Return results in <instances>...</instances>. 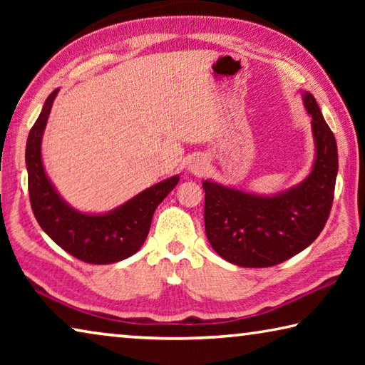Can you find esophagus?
<instances>
[{
	"instance_id": "obj_1",
	"label": "esophagus",
	"mask_w": 365,
	"mask_h": 365,
	"mask_svg": "<svg viewBox=\"0 0 365 365\" xmlns=\"http://www.w3.org/2000/svg\"><path fill=\"white\" fill-rule=\"evenodd\" d=\"M190 174L193 175H202L207 170V160L205 158H196L188 165Z\"/></svg>"
}]
</instances>
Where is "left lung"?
<instances>
[{
  "instance_id": "8db88e82",
  "label": "left lung",
  "mask_w": 365,
  "mask_h": 365,
  "mask_svg": "<svg viewBox=\"0 0 365 365\" xmlns=\"http://www.w3.org/2000/svg\"><path fill=\"white\" fill-rule=\"evenodd\" d=\"M316 160L304 180L283 193L259 196L205 180V227L214 251L240 267H270L306 250L330 215L338 174L335 135L311 93Z\"/></svg>"
}]
</instances>
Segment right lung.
<instances>
[{"label":"right lung","instance_id":"1","mask_svg":"<svg viewBox=\"0 0 365 365\" xmlns=\"http://www.w3.org/2000/svg\"><path fill=\"white\" fill-rule=\"evenodd\" d=\"M54 90L46 98L38 119L29 133L26 165L30 206L36 222L66 252L88 264H114L135 255L150 233L153 214L180 177H170L141 191L106 214H85L59 196L41 163V138L51 113Z\"/></svg>","mask_w":365,"mask_h":365}]
</instances>
